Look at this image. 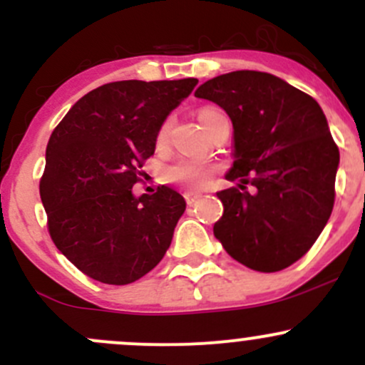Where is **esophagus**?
I'll return each mask as SVG.
<instances>
[{
  "instance_id": "1",
  "label": "esophagus",
  "mask_w": 365,
  "mask_h": 365,
  "mask_svg": "<svg viewBox=\"0 0 365 365\" xmlns=\"http://www.w3.org/2000/svg\"><path fill=\"white\" fill-rule=\"evenodd\" d=\"M200 194H194V192H185V201L187 205L192 206L194 203H197V200H200Z\"/></svg>"
}]
</instances>
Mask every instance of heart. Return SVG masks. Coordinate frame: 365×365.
Segmentation results:
<instances>
[{
  "label": "heart",
  "mask_w": 365,
  "mask_h": 365,
  "mask_svg": "<svg viewBox=\"0 0 365 365\" xmlns=\"http://www.w3.org/2000/svg\"><path fill=\"white\" fill-rule=\"evenodd\" d=\"M212 111V109H203L200 113L205 114ZM169 132V121H165L159 130V141H164L168 138ZM213 175H215V165L208 164V162L196 160V159H187V157H182V159H176L171 164H168L164 168V180L168 183H173V185H178L185 190H201L212 182Z\"/></svg>",
  "instance_id": "heart-1"
}]
</instances>
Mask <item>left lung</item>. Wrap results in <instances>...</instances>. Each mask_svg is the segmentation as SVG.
Returning a JSON list of instances; mask_svg holds the SVG:
<instances>
[{"instance_id": "1", "label": "left lung", "mask_w": 365, "mask_h": 365, "mask_svg": "<svg viewBox=\"0 0 365 365\" xmlns=\"http://www.w3.org/2000/svg\"><path fill=\"white\" fill-rule=\"evenodd\" d=\"M194 95L222 108L233 123L226 178L240 189L217 192L224 213L213 235L252 270L289 267L312 247L334 208L339 150L322 108L281 77L256 70L213 77Z\"/></svg>"}]
</instances>
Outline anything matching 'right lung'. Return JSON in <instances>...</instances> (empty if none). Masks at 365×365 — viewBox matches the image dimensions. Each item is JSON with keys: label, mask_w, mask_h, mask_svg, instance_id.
<instances>
[{"label": "right lung", "mask_w": 365, "mask_h": 365, "mask_svg": "<svg viewBox=\"0 0 365 365\" xmlns=\"http://www.w3.org/2000/svg\"><path fill=\"white\" fill-rule=\"evenodd\" d=\"M197 79L116 81L76 102L51 134L40 197L54 245L83 274L130 284L159 264L185 200L171 187L134 196L169 113Z\"/></svg>", "instance_id": "obj_1"}]
</instances>
